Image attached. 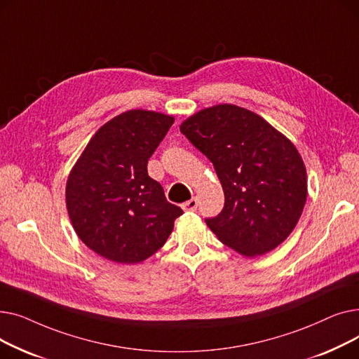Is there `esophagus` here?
<instances>
[{"label":"esophagus","instance_id":"1","mask_svg":"<svg viewBox=\"0 0 359 359\" xmlns=\"http://www.w3.org/2000/svg\"><path fill=\"white\" fill-rule=\"evenodd\" d=\"M182 208L184 211H196L198 210V199L192 198L189 201H186L184 203H182Z\"/></svg>","mask_w":359,"mask_h":359}]
</instances>
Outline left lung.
Segmentation results:
<instances>
[{"label": "left lung", "mask_w": 359, "mask_h": 359, "mask_svg": "<svg viewBox=\"0 0 359 359\" xmlns=\"http://www.w3.org/2000/svg\"><path fill=\"white\" fill-rule=\"evenodd\" d=\"M182 134L206 156L224 189V208L208 227L244 256L265 255L297 225L307 198V173L294 144L256 113L234 104L203 109Z\"/></svg>", "instance_id": "left-lung-1"}]
</instances>
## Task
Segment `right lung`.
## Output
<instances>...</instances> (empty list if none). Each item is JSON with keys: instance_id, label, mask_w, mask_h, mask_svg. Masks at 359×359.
I'll return each instance as SVG.
<instances>
[{"instance_id": "add662e5", "label": "right lung", "mask_w": 359, "mask_h": 359, "mask_svg": "<svg viewBox=\"0 0 359 359\" xmlns=\"http://www.w3.org/2000/svg\"><path fill=\"white\" fill-rule=\"evenodd\" d=\"M175 119L129 110L104 123L87 144L67 182L72 227L87 248L116 263L154 255L183 211L147 172L148 158Z\"/></svg>"}]
</instances>
